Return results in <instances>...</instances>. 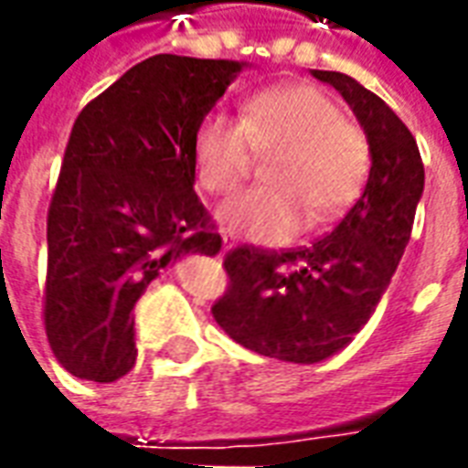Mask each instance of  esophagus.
<instances>
[{
	"instance_id": "1",
	"label": "esophagus",
	"mask_w": 468,
	"mask_h": 468,
	"mask_svg": "<svg viewBox=\"0 0 468 468\" xmlns=\"http://www.w3.org/2000/svg\"><path fill=\"white\" fill-rule=\"evenodd\" d=\"M220 238H223V250H228V248H230V245H233V235L220 233Z\"/></svg>"
}]
</instances>
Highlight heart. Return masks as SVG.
Listing matches in <instances>:
<instances>
[{"label": "heart", "mask_w": 468, "mask_h": 468, "mask_svg": "<svg viewBox=\"0 0 468 468\" xmlns=\"http://www.w3.org/2000/svg\"><path fill=\"white\" fill-rule=\"evenodd\" d=\"M255 157H273L263 187L218 207L220 223L255 243H285L334 223L361 195L371 150L356 122L325 90L308 82L268 87L245 100L238 122L210 112L195 133L197 185L213 195L235 190Z\"/></svg>", "instance_id": "b5f03b06"}]
</instances>
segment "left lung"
<instances>
[{"instance_id":"obj_1","label":"left lung","mask_w":468,"mask_h":468,"mask_svg":"<svg viewBox=\"0 0 468 468\" xmlns=\"http://www.w3.org/2000/svg\"><path fill=\"white\" fill-rule=\"evenodd\" d=\"M358 117L371 173L334 233L308 248L238 245L223 258L228 288L213 318L245 348L278 361L318 363L338 353L371 318L411 238L423 193L419 144L391 107L341 72L314 69Z\"/></svg>"}]
</instances>
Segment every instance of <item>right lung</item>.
Instances as JSON below:
<instances>
[{
	"label": "right lung",
	"mask_w": 468,
	"mask_h": 468,
	"mask_svg": "<svg viewBox=\"0 0 468 468\" xmlns=\"http://www.w3.org/2000/svg\"><path fill=\"white\" fill-rule=\"evenodd\" d=\"M243 69L154 55L77 115L47 213L45 331L57 361L112 383L137 358L133 308L180 255L220 235L195 195V133Z\"/></svg>",
	"instance_id": "add662e5"
}]
</instances>
